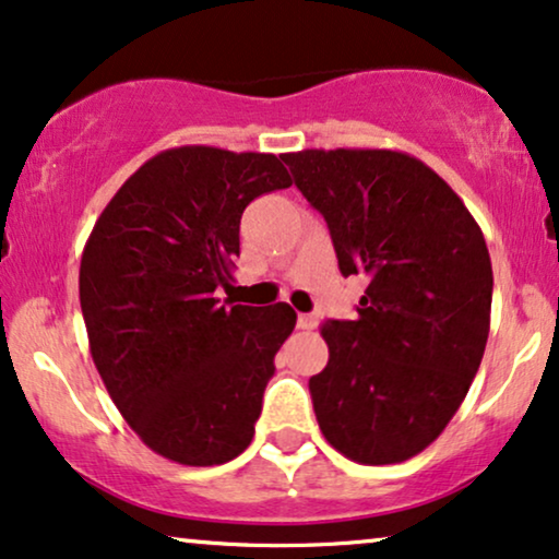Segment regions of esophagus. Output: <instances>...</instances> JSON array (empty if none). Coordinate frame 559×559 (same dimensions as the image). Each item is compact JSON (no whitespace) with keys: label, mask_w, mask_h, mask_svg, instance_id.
<instances>
[{"label":"esophagus","mask_w":559,"mask_h":559,"mask_svg":"<svg viewBox=\"0 0 559 559\" xmlns=\"http://www.w3.org/2000/svg\"><path fill=\"white\" fill-rule=\"evenodd\" d=\"M317 324H319L317 314H299V330L311 332V330H317Z\"/></svg>","instance_id":"obj_1"}]
</instances>
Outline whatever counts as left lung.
<instances>
[{
    "mask_svg": "<svg viewBox=\"0 0 559 559\" xmlns=\"http://www.w3.org/2000/svg\"><path fill=\"white\" fill-rule=\"evenodd\" d=\"M330 227L342 275H366L349 322H324L309 391L324 440L362 465L429 448L463 404L490 330L493 271L463 199L408 153L281 155Z\"/></svg>",
    "mask_w": 559,
    "mask_h": 559,
    "instance_id": "1",
    "label": "left lung"
}]
</instances>
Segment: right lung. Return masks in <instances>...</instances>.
<instances>
[{
  "label": "right lung",
  "instance_id": "obj_1",
  "mask_svg": "<svg viewBox=\"0 0 559 559\" xmlns=\"http://www.w3.org/2000/svg\"><path fill=\"white\" fill-rule=\"evenodd\" d=\"M288 186L271 153L170 147L122 183L86 240L79 299L94 366L140 440L178 465L229 463L255 435L296 311L222 301L219 288L245 206Z\"/></svg>",
  "mask_w": 559,
  "mask_h": 559
}]
</instances>
